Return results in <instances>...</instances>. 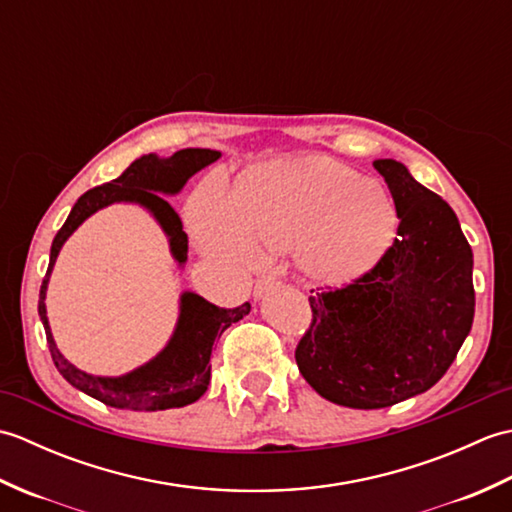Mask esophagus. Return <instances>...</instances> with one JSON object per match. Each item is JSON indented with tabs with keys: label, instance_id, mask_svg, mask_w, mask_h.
<instances>
[{
	"label": "esophagus",
	"instance_id": "34e87169",
	"mask_svg": "<svg viewBox=\"0 0 512 512\" xmlns=\"http://www.w3.org/2000/svg\"><path fill=\"white\" fill-rule=\"evenodd\" d=\"M277 286H279V281H277V277H273V275L257 279V284H255V297H264L268 290H273V288H277Z\"/></svg>",
	"mask_w": 512,
	"mask_h": 512
}]
</instances>
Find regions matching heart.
I'll use <instances>...</instances> for the list:
<instances>
[{
    "mask_svg": "<svg viewBox=\"0 0 512 512\" xmlns=\"http://www.w3.org/2000/svg\"><path fill=\"white\" fill-rule=\"evenodd\" d=\"M195 242L213 259L250 264L295 248L314 284L345 286L385 253L396 213L387 189L325 156L250 167L224 195L206 182L189 204Z\"/></svg>",
    "mask_w": 512,
    "mask_h": 512,
    "instance_id": "b5f03b06",
    "label": "heart"
}]
</instances>
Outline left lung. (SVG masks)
<instances>
[{
    "label": "left lung",
    "mask_w": 512,
    "mask_h": 512,
    "mask_svg": "<svg viewBox=\"0 0 512 512\" xmlns=\"http://www.w3.org/2000/svg\"><path fill=\"white\" fill-rule=\"evenodd\" d=\"M398 215V237L350 286L310 297L297 365L325 400L383 409L447 374L475 314L473 250L458 215L398 160H374Z\"/></svg>",
    "instance_id": "obj_1"
}]
</instances>
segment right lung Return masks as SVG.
<instances>
[{
  "label": "right lung",
  "instance_id": "1",
  "mask_svg": "<svg viewBox=\"0 0 512 512\" xmlns=\"http://www.w3.org/2000/svg\"><path fill=\"white\" fill-rule=\"evenodd\" d=\"M222 154L215 149H180L171 158H158L147 154L134 160L121 176L101 187L85 191L68 220L61 226L50 248L48 273L43 277L39 292V317L46 328V339L57 365L59 374L83 394L105 402L107 407L132 409V411H162L191 405L198 400L211 380V350L215 339H220L228 325L244 319L250 312V303L226 310L217 308L195 292H182L180 314L176 330H173L165 350L151 358L149 363L136 367L134 372L123 376H92L83 369L74 367L65 358L57 343L52 339L48 314H46V290L50 273L57 262L61 246L65 244L76 228H79L90 215L105 209L114 202H132L147 209L160 224L169 239L171 255L182 266L187 262L189 239L182 231V222L173 206L162 195H176L184 184L200 169L209 167Z\"/></svg>",
  "mask_w": 512,
  "mask_h": 512
}]
</instances>
